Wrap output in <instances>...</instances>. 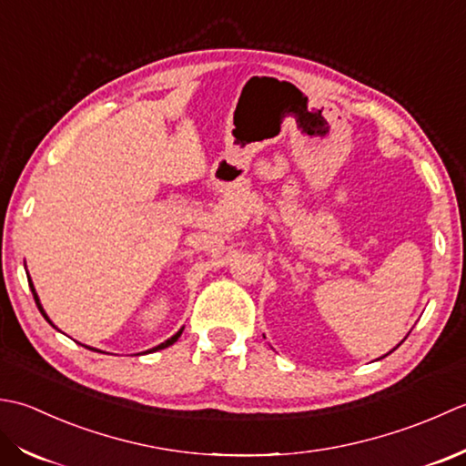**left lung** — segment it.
<instances>
[{
    "instance_id": "left-lung-1",
    "label": "left lung",
    "mask_w": 466,
    "mask_h": 466,
    "mask_svg": "<svg viewBox=\"0 0 466 466\" xmlns=\"http://www.w3.org/2000/svg\"><path fill=\"white\" fill-rule=\"evenodd\" d=\"M402 341H404V339H402ZM398 346H400V344H398ZM398 346H396V348H398ZM388 354H390V352H388ZM388 354H386V356H388ZM382 358H384V356H382Z\"/></svg>"
}]
</instances>
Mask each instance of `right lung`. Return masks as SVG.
I'll return each instance as SVG.
<instances>
[{"label":"right lung","mask_w":466,"mask_h":466,"mask_svg":"<svg viewBox=\"0 0 466 466\" xmlns=\"http://www.w3.org/2000/svg\"><path fill=\"white\" fill-rule=\"evenodd\" d=\"M27 281H30V289H32V293H34V299H35V306H37V309H40L42 311V316L46 318V321H47V324H50L52 328H56L54 324H52V319L50 318H47V313L44 311V308H42V303H40V298H37V293H35V288H34V283H32V279H30V275H27ZM56 329H58V328H56ZM183 329L185 328H180L178 331H177V334L175 336H170L168 339H165L163 341V344H158V346H155V348H150V350H147V352L150 354V352H157V350H163V348H168V346H173L175 344V341L180 338V334H183ZM88 348V346H86ZM90 350H94V348H90ZM94 352H98V350H94Z\"/></svg>","instance_id":"1"}]
</instances>
